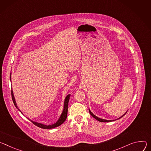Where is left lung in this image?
<instances>
[{
	"instance_id": "left-lung-1",
	"label": "left lung",
	"mask_w": 151,
	"mask_h": 151,
	"mask_svg": "<svg viewBox=\"0 0 151 151\" xmlns=\"http://www.w3.org/2000/svg\"><path fill=\"white\" fill-rule=\"evenodd\" d=\"M89 113H90V114H91V116H92V117H93V118L95 119H96L97 121H99V122H111L112 121L111 120H106V119H101V118H98V117H97V116H96L95 115H94L91 111V110H89ZM127 113V112L125 113V114H124L121 117H120L119 118H118V119H120V118H121L122 117H123L125 114ZM114 121V120H113Z\"/></svg>"
}]
</instances>
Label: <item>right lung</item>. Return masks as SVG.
I'll use <instances>...</instances> for the list:
<instances>
[{"label":"right lung","mask_w":151,"mask_h":151,"mask_svg":"<svg viewBox=\"0 0 151 151\" xmlns=\"http://www.w3.org/2000/svg\"><path fill=\"white\" fill-rule=\"evenodd\" d=\"M10 80H11V75H10ZM11 95H12V101H13V103L15 106V107L17 109L22 113V112L20 110V109L18 108L17 106V104H16V102H15V98H14V93H13V92L12 91H11ZM70 94L68 95L65 99V101H64V106H63V110L62 111V113L60 116L59 119H58V121L54 124H52V125H44V124H41V123H38V122H35V121H33L32 120H30V119L28 118V119H29L33 124L35 125L36 126L40 127V128H43V129H52V128H56L57 127H59L60 126L61 124H62L66 120V118H67V113H68V102H69V99H70Z\"/></svg>","instance_id":"right-lung-1"}]
</instances>
